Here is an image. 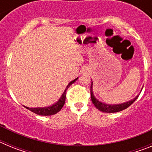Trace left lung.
<instances>
[{
  "mask_svg": "<svg viewBox=\"0 0 152 152\" xmlns=\"http://www.w3.org/2000/svg\"><path fill=\"white\" fill-rule=\"evenodd\" d=\"M91 100H92L93 103L96 107V108H97L99 110L102 111L103 113H117L119 112V111L123 110L125 109L128 108L130 105H132L139 96V95H138V96H135L132 100H129V101L125 102V103H119V104H107V103H102L101 101H99L95 97L94 95V93H93V82H91Z\"/></svg>",
  "mask_w": 152,
  "mask_h": 152,
  "instance_id": "1",
  "label": "left lung"
}]
</instances>
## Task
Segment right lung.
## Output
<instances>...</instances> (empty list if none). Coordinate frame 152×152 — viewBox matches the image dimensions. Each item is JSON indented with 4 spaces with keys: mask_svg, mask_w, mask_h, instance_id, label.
<instances>
[{
    "mask_svg": "<svg viewBox=\"0 0 152 152\" xmlns=\"http://www.w3.org/2000/svg\"><path fill=\"white\" fill-rule=\"evenodd\" d=\"M77 79H78V77L75 78V80H72V81L67 85L66 88L64 90V93L62 94L61 97L59 98V100H58L56 103H55L54 104H52V105L46 107H35V108H29V107H25V106H24V107H26L27 110L32 111V112L37 114V115H40V116H52V115L56 114L58 112H59V111L61 110V109L62 108L64 103H65L67 89H68L73 83H75Z\"/></svg>",
    "mask_w": 152,
    "mask_h": 152,
    "instance_id": "add662e5",
    "label": "right lung"
}]
</instances>
